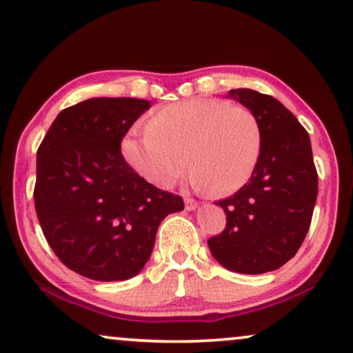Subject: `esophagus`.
Here are the masks:
<instances>
[{
  "mask_svg": "<svg viewBox=\"0 0 353 353\" xmlns=\"http://www.w3.org/2000/svg\"><path fill=\"white\" fill-rule=\"evenodd\" d=\"M198 208V201H194L193 198H185V209L186 210H194Z\"/></svg>",
  "mask_w": 353,
  "mask_h": 353,
  "instance_id": "1",
  "label": "esophagus"
}]
</instances>
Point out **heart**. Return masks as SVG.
I'll use <instances>...</instances> for the list:
<instances>
[{
  "mask_svg": "<svg viewBox=\"0 0 353 353\" xmlns=\"http://www.w3.org/2000/svg\"><path fill=\"white\" fill-rule=\"evenodd\" d=\"M261 141L259 121L250 108L191 99L154 112L148 128H136L123 139L121 150L128 165L150 185L172 188L190 160L196 188L227 194L253 175Z\"/></svg>",
  "mask_w": 353,
  "mask_h": 353,
  "instance_id": "1",
  "label": "heart"
}]
</instances>
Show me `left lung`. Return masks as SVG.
<instances>
[{
	"label": "left lung",
	"mask_w": 353,
	"mask_h": 353,
	"mask_svg": "<svg viewBox=\"0 0 353 353\" xmlns=\"http://www.w3.org/2000/svg\"><path fill=\"white\" fill-rule=\"evenodd\" d=\"M228 97L250 108L261 126V154L253 175L230 198L216 203L227 216L210 253L228 271H276L296 254L308 233L318 196L310 136L277 99L251 89Z\"/></svg>",
	"instance_id": "1"
}]
</instances>
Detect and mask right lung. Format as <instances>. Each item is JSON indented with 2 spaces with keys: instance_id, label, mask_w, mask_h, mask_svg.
<instances>
[{
  "instance_id": "1",
  "label": "right lung",
  "mask_w": 353,
  "mask_h": 353,
  "mask_svg": "<svg viewBox=\"0 0 353 353\" xmlns=\"http://www.w3.org/2000/svg\"><path fill=\"white\" fill-rule=\"evenodd\" d=\"M149 100L99 97L63 110L37 150L35 212L50 248L81 276L112 282L134 277L154 250L180 196L143 180L121 141Z\"/></svg>"
}]
</instances>
